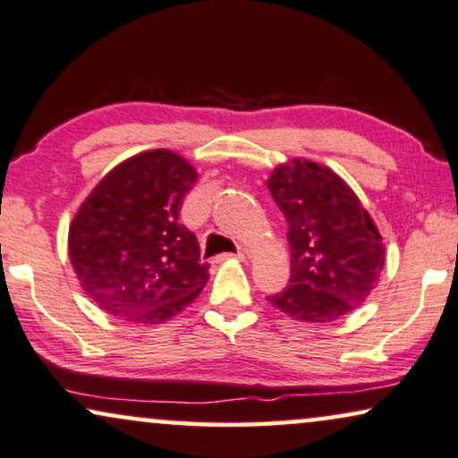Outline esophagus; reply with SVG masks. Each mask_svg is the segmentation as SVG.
I'll return each instance as SVG.
<instances>
[{
	"label": "esophagus",
	"mask_w": 458,
	"mask_h": 458,
	"mask_svg": "<svg viewBox=\"0 0 458 458\" xmlns=\"http://www.w3.org/2000/svg\"><path fill=\"white\" fill-rule=\"evenodd\" d=\"M247 256H249V253L245 251V249H241V251L234 253V256H230V253H228V256H224V259H230V258H234V259H245Z\"/></svg>",
	"instance_id": "obj_1"
}]
</instances>
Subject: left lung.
<instances>
[{
  "label": "left lung",
  "instance_id": "obj_1",
  "mask_svg": "<svg viewBox=\"0 0 458 458\" xmlns=\"http://www.w3.org/2000/svg\"><path fill=\"white\" fill-rule=\"evenodd\" d=\"M268 186L287 219L292 275L270 304L304 323H329L366 302L380 281L385 242L359 196L338 173L292 158Z\"/></svg>",
  "mask_w": 458,
  "mask_h": 458
}]
</instances>
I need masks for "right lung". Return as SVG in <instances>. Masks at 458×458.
<instances>
[{
    "instance_id": "right-lung-1",
    "label": "right lung",
    "mask_w": 458,
    "mask_h": 458,
    "mask_svg": "<svg viewBox=\"0 0 458 458\" xmlns=\"http://www.w3.org/2000/svg\"><path fill=\"white\" fill-rule=\"evenodd\" d=\"M199 173L171 149H148L114 166L69 224L80 287L114 319L158 326L199 298L209 279L196 236L179 224Z\"/></svg>"
}]
</instances>
